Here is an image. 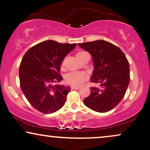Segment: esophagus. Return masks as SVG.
Listing matches in <instances>:
<instances>
[{
	"label": "esophagus",
	"instance_id": "esophagus-1",
	"mask_svg": "<svg viewBox=\"0 0 150 150\" xmlns=\"http://www.w3.org/2000/svg\"><path fill=\"white\" fill-rule=\"evenodd\" d=\"M71 88H72V89H74V90H79V89H80L81 87H80V86H71Z\"/></svg>",
	"mask_w": 150,
	"mask_h": 150
}]
</instances>
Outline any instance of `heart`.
I'll return each mask as SVG.
<instances>
[{
    "label": "heart",
    "instance_id": "heart-1",
    "mask_svg": "<svg viewBox=\"0 0 150 150\" xmlns=\"http://www.w3.org/2000/svg\"><path fill=\"white\" fill-rule=\"evenodd\" d=\"M83 52H79L76 54L78 55ZM86 74L81 71H70L64 75V81L67 83L73 86H80L86 79Z\"/></svg>",
    "mask_w": 150,
    "mask_h": 150
}]
</instances>
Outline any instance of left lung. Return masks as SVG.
Returning a JSON list of instances; mask_svg holds the SVG:
<instances>
[{"mask_svg":"<svg viewBox=\"0 0 150 150\" xmlns=\"http://www.w3.org/2000/svg\"><path fill=\"white\" fill-rule=\"evenodd\" d=\"M91 55L94 69L90 81L100 88H90V95L83 100L87 107L99 112L112 110L121 101L130 81L128 60L122 50L105 40L79 44Z\"/></svg>","mask_w":150,"mask_h":150,"instance_id":"left-lung-1","label":"left lung"}]
</instances>
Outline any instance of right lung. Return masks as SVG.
<instances>
[{
	"mask_svg": "<svg viewBox=\"0 0 150 150\" xmlns=\"http://www.w3.org/2000/svg\"><path fill=\"white\" fill-rule=\"evenodd\" d=\"M76 46L47 40L23 55L18 70L20 86L27 100L40 112L51 114L64 106L71 88L55 83L63 79L60 74L61 64Z\"/></svg>",
	"mask_w": 150,
	"mask_h": 150,
	"instance_id": "obj_1",
	"label": "right lung"
}]
</instances>
